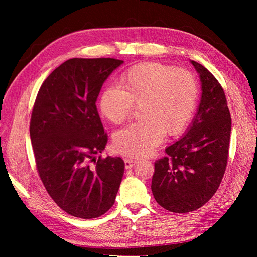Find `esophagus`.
Returning a JSON list of instances; mask_svg holds the SVG:
<instances>
[{"label": "esophagus", "mask_w": 257, "mask_h": 257, "mask_svg": "<svg viewBox=\"0 0 257 257\" xmlns=\"http://www.w3.org/2000/svg\"><path fill=\"white\" fill-rule=\"evenodd\" d=\"M137 163V161L135 160H132V159H125L124 160V164H125V168L126 169H130L133 167L135 164Z\"/></svg>", "instance_id": "1"}]
</instances>
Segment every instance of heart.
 <instances>
[{"mask_svg":"<svg viewBox=\"0 0 257 257\" xmlns=\"http://www.w3.org/2000/svg\"><path fill=\"white\" fill-rule=\"evenodd\" d=\"M121 89L108 85L99 95L98 107L104 118L120 124L139 107L142 121L116 131L113 148L128 157H146L163 135L177 136L188 126L198 100L195 77L183 68L148 62L124 72Z\"/></svg>","mask_w":257,"mask_h":257,"instance_id":"heart-1","label":"heart"}]
</instances>
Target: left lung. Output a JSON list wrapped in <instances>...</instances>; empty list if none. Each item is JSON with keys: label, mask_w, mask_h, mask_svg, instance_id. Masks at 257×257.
<instances>
[{"label": "left lung", "mask_w": 257, "mask_h": 257, "mask_svg": "<svg viewBox=\"0 0 257 257\" xmlns=\"http://www.w3.org/2000/svg\"><path fill=\"white\" fill-rule=\"evenodd\" d=\"M201 81V99L192 126L154 163L151 190L170 212L186 213L211 199L227 166L231 119L220 82L206 67L191 61Z\"/></svg>", "instance_id": "8db88e82"}]
</instances>
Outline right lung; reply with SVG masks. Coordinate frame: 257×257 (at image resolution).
<instances>
[{"mask_svg":"<svg viewBox=\"0 0 257 257\" xmlns=\"http://www.w3.org/2000/svg\"><path fill=\"white\" fill-rule=\"evenodd\" d=\"M122 63L112 58L69 59L46 78L33 106L30 136L37 173L54 203L76 217L107 212L124 174L121 158L94 159L108 142L96 99Z\"/></svg>","mask_w":257,"mask_h":257,"instance_id":"add662e5","label":"right lung"}]
</instances>
